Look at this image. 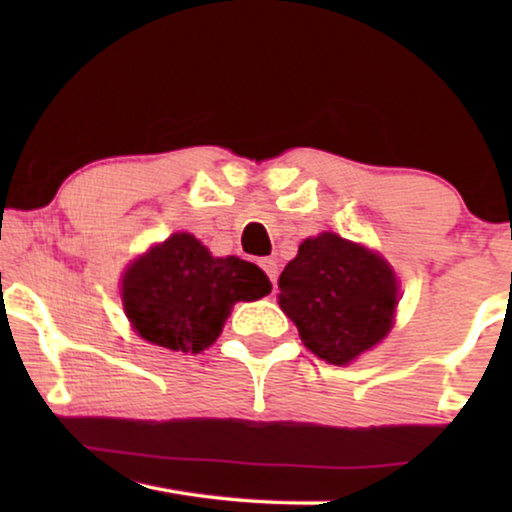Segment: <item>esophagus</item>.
<instances>
[{"label": "esophagus", "mask_w": 512, "mask_h": 512, "mask_svg": "<svg viewBox=\"0 0 512 512\" xmlns=\"http://www.w3.org/2000/svg\"><path fill=\"white\" fill-rule=\"evenodd\" d=\"M261 268H263L265 275H268V279L272 282V286H275V284H277V275H279V265H277L275 258H263V261H261Z\"/></svg>", "instance_id": "1"}]
</instances>
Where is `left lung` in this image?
<instances>
[{"mask_svg":"<svg viewBox=\"0 0 512 512\" xmlns=\"http://www.w3.org/2000/svg\"><path fill=\"white\" fill-rule=\"evenodd\" d=\"M279 305L303 345L345 366L377 345L396 312V277L384 258L335 233L310 237L279 275Z\"/></svg>","mask_w":512,"mask_h":512,"instance_id":"obj_1","label":"left lung"}]
</instances>
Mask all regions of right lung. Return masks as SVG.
I'll return each instance as SVG.
<instances>
[{
    "mask_svg": "<svg viewBox=\"0 0 512 512\" xmlns=\"http://www.w3.org/2000/svg\"><path fill=\"white\" fill-rule=\"evenodd\" d=\"M272 284L258 265L214 258L188 233H174L123 277V307L144 340L198 354L219 338L237 300H258Z\"/></svg>",
    "mask_w": 512,
    "mask_h": 512,
    "instance_id": "add662e5",
    "label": "right lung"
}]
</instances>
